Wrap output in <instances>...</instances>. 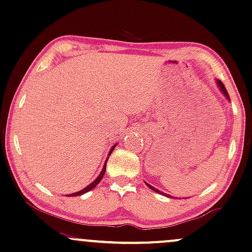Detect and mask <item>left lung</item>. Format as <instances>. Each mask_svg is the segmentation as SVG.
Wrapping results in <instances>:
<instances>
[{
  "label": "left lung",
  "instance_id": "8db88e82",
  "mask_svg": "<svg viewBox=\"0 0 252 252\" xmlns=\"http://www.w3.org/2000/svg\"><path fill=\"white\" fill-rule=\"evenodd\" d=\"M216 85H218V87H219V89L220 91H221V93L224 95L225 96V98H227L228 101H230V97H229V95H228V93H227V89H225V87L223 86V84H222L221 81L220 80H216ZM145 183V181H144ZM145 185L146 186L149 187V189H151L152 190H154V192H156V193H159V194H161V195H164V196H167V197H171V195L170 194H166V193H164V192H161V190H159V189H156V187H154V186H151V185L150 184H148V183H145Z\"/></svg>",
  "mask_w": 252,
  "mask_h": 252
}]
</instances>
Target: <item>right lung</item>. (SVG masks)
I'll list each match as a JSON object with an SVG mask.
<instances>
[{"instance_id": "obj_1", "label": "right lung", "mask_w": 252, "mask_h": 252, "mask_svg": "<svg viewBox=\"0 0 252 252\" xmlns=\"http://www.w3.org/2000/svg\"><path fill=\"white\" fill-rule=\"evenodd\" d=\"M116 145L117 144H115V145H113V148L110 149V151H109V155H108V157H107V159H106V163H104V165H103V167H102V171L100 172V174H98L97 176V178L96 179H95L93 183H91L88 185L87 187H85L84 189H81V190H79V192H75V193H72V194H68L67 196H78V195H82V194H85V193H87V192H89V190H92L93 189H95V187L97 186L98 185V183H100L101 180H102V178H103V176H104V173H106V167H107V161H108V158H109V156L111 155V152L114 151V149L116 148Z\"/></svg>"}]
</instances>
